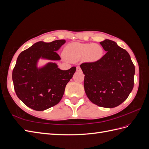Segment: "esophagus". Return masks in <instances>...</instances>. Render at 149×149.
I'll return each instance as SVG.
<instances>
[{"label": "esophagus", "mask_w": 149, "mask_h": 149, "mask_svg": "<svg viewBox=\"0 0 149 149\" xmlns=\"http://www.w3.org/2000/svg\"><path fill=\"white\" fill-rule=\"evenodd\" d=\"M76 71H81V68L79 66H77V67H76Z\"/></svg>", "instance_id": "1"}]
</instances>
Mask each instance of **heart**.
<instances>
[{"instance_id": "obj_1", "label": "heart", "mask_w": 149, "mask_h": 149, "mask_svg": "<svg viewBox=\"0 0 149 149\" xmlns=\"http://www.w3.org/2000/svg\"><path fill=\"white\" fill-rule=\"evenodd\" d=\"M103 49L98 44L71 43L65 47L64 54L71 61H76L86 58L89 61H96L103 55Z\"/></svg>"}]
</instances>
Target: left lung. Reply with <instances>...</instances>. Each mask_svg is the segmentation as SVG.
Listing matches in <instances>:
<instances>
[{
  "instance_id": "1",
  "label": "left lung",
  "mask_w": 149,
  "mask_h": 149,
  "mask_svg": "<svg viewBox=\"0 0 149 149\" xmlns=\"http://www.w3.org/2000/svg\"><path fill=\"white\" fill-rule=\"evenodd\" d=\"M106 53L95 62L80 65L86 94L94 104L112 108L127 99L134 88L135 66L128 52L115 42H100Z\"/></svg>"
}]
</instances>
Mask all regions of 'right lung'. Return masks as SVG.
Here are the masks:
<instances>
[{"instance_id": "right-lung-1", "label": "right lung", "mask_w": 149, "mask_h": 149, "mask_svg": "<svg viewBox=\"0 0 149 149\" xmlns=\"http://www.w3.org/2000/svg\"><path fill=\"white\" fill-rule=\"evenodd\" d=\"M65 42V40L38 42L18 56L12 71L13 87L17 97L31 109L46 110L56 105L63 96L76 67L61 70L55 63H48L40 68L37 65L40 58L60 60L61 58L56 52Z\"/></svg>"}]
</instances>
